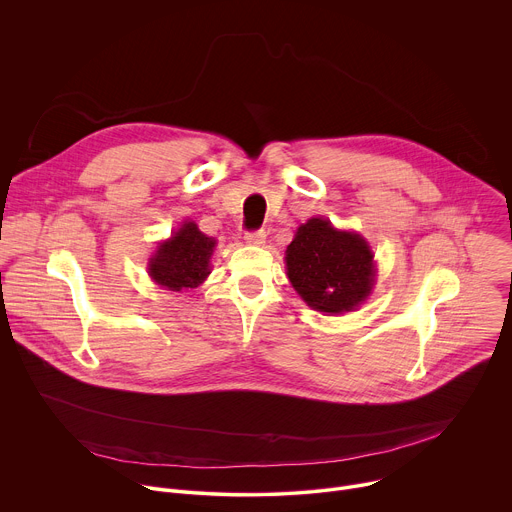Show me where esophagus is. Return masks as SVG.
Returning <instances> with one entry per match:
<instances>
[{"mask_svg":"<svg viewBox=\"0 0 512 512\" xmlns=\"http://www.w3.org/2000/svg\"><path fill=\"white\" fill-rule=\"evenodd\" d=\"M245 243L247 245H263L265 243V233L263 231H251L245 235Z\"/></svg>","mask_w":512,"mask_h":512,"instance_id":"34e87169","label":"esophagus"}]
</instances>
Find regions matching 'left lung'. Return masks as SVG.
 Segmentation results:
<instances>
[{
    "label": "left lung",
    "instance_id": "8db88e82",
    "mask_svg": "<svg viewBox=\"0 0 512 512\" xmlns=\"http://www.w3.org/2000/svg\"><path fill=\"white\" fill-rule=\"evenodd\" d=\"M287 277L302 300L326 314L356 310L375 285V255L358 233L310 218L285 249Z\"/></svg>",
    "mask_w": 512,
    "mask_h": 512
}]
</instances>
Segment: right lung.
<instances>
[{"instance_id": "1", "label": "right lung", "mask_w": 512, "mask_h": 512, "mask_svg": "<svg viewBox=\"0 0 512 512\" xmlns=\"http://www.w3.org/2000/svg\"><path fill=\"white\" fill-rule=\"evenodd\" d=\"M216 247L212 237H206L196 223H184L168 241L158 245V251L148 263L150 277L170 291L198 287L210 273V257Z\"/></svg>"}]
</instances>
